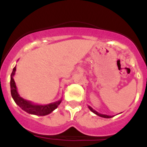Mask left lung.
<instances>
[{"label": "left lung", "mask_w": 147, "mask_h": 147, "mask_svg": "<svg viewBox=\"0 0 147 147\" xmlns=\"http://www.w3.org/2000/svg\"><path fill=\"white\" fill-rule=\"evenodd\" d=\"M88 108H89L90 111L93 112L94 114H95L96 115H98V116H99V117H105V118H111V117H114V116H109V115H106V114H100V113L97 112L96 111H94V110L93 109L92 107H90V106H88Z\"/></svg>", "instance_id": "8db88e82"}]
</instances>
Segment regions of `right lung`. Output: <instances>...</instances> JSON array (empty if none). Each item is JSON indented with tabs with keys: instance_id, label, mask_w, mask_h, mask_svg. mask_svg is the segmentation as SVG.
<instances>
[{
	"instance_id": "add662e5",
	"label": "right lung",
	"mask_w": 147,
	"mask_h": 147,
	"mask_svg": "<svg viewBox=\"0 0 147 147\" xmlns=\"http://www.w3.org/2000/svg\"><path fill=\"white\" fill-rule=\"evenodd\" d=\"M15 71H16V66L13 69L12 73L10 76V92H11V96L15 103L22 110H24V111H26L28 114H34V115H37V116H45V115L50 114L51 112H53L55 108H57V107L62 101V99H60L59 100L55 101V102L50 103L49 105H42L33 104L31 101L25 100L20 96V94L17 92V86H16L14 79H13Z\"/></svg>"
}]
</instances>
